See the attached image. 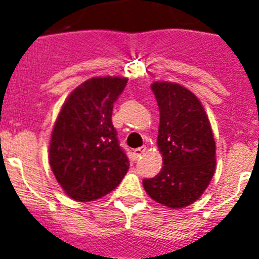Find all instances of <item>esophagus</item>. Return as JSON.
<instances>
[{
    "label": "esophagus",
    "instance_id": "1",
    "mask_svg": "<svg viewBox=\"0 0 259 259\" xmlns=\"http://www.w3.org/2000/svg\"><path fill=\"white\" fill-rule=\"evenodd\" d=\"M145 150H146L145 146H141V148H137V149H135L134 150L135 158H140L141 155H143L144 153H145Z\"/></svg>",
    "mask_w": 259,
    "mask_h": 259
}]
</instances>
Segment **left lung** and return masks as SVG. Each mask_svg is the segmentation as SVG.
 Instances as JSON below:
<instances>
[{
    "mask_svg": "<svg viewBox=\"0 0 259 259\" xmlns=\"http://www.w3.org/2000/svg\"><path fill=\"white\" fill-rule=\"evenodd\" d=\"M152 91L159 109L157 144L163 167L143 185L158 203L183 209L200 198L214 175L211 125L200 100L180 84L155 81Z\"/></svg>",
    "mask_w": 259,
    "mask_h": 259,
    "instance_id": "1",
    "label": "left lung"
}]
</instances>
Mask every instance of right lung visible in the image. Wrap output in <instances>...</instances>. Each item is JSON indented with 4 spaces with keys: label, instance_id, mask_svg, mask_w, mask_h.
I'll list each match as a JSON object with an SVG mask.
<instances>
[{
    "label": "right lung",
    "instance_id": "obj_1",
    "mask_svg": "<svg viewBox=\"0 0 259 259\" xmlns=\"http://www.w3.org/2000/svg\"><path fill=\"white\" fill-rule=\"evenodd\" d=\"M124 77H92L68 96L53 128L49 162L72 200L95 201L115 189L130 161L111 122Z\"/></svg>",
    "mask_w": 259,
    "mask_h": 259
}]
</instances>
